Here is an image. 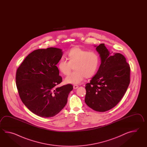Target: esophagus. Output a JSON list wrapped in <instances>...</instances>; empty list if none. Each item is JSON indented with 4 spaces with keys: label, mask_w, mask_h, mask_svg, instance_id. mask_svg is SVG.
<instances>
[{
    "label": "esophagus",
    "mask_w": 147,
    "mask_h": 147,
    "mask_svg": "<svg viewBox=\"0 0 147 147\" xmlns=\"http://www.w3.org/2000/svg\"><path fill=\"white\" fill-rule=\"evenodd\" d=\"M78 87H79V86H77V85H74V86H73V88H74V89H77Z\"/></svg>",
    "instance_id": "34e87169"
}]
</instances>
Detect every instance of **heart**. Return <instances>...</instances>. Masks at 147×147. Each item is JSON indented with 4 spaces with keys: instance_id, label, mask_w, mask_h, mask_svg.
<instances>
[{
    "instance_id": "1",
    "label": "heart",
    "mask_w": 147,
    "mask_h": 147,
    "mask_svg": "<svg viewBox=\"0 0 147 147\" xmlns=\"http://www.w3.org/2000/svg\"><path fill=\"white\" fill-rule=\"evenodd\" d=\"M68 61L61 59L58 63V68L63 75H69L73 67L75 70L65 79L67 84H78L84 78H90L97 72L99 65V57L96 53L89 51L76 47L67 53Z\"/></svg>"
}]
</instances>
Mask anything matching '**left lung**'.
Instances as JSON below:
<instances>
[{"instance_id":"obj_1","label":"left lung","mask_w":147,"mask_h":147,"mask_svg":"<svg viewBox=\"0 0 147 147\" xmlns=\"http://www.w3.org/2000/svg\"><path fill=\"white\" fill-rule=\"evenodd\" d=\"M94 47L101 64L90 83L86 84L84 101L94 110L105 112L116 106L123 97L130 84V68L122 54L111 53L104 44Z\"/></svg>"}]
</instances>
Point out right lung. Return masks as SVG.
Listing matches in <instances>:
<instances>
[{"label": "right lung", "instance_id": "right-lung-1", "mask_svg": "<svg viewBox=\"0 0 147 147\" xmlns=\"http://www.w3.org/2000/svg\"><path fill=\"white\" fill-rule=\"evenodd\" d=\"M63 50L50 47L29 53L16 72L19 96L28 109L41 117L56 115L67 102L71 84L58 87L62 81L56 65L63 56Z\"/></svg>", "mask_w": 147, "mask_h": 147}]
</instances>
